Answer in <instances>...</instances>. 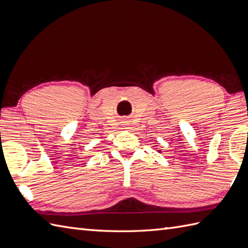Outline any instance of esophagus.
I'll list each match as a JSON object with an SVG mask.
<instances>
[{"label": "esophagus", "instance_id": "1", "mask_svg": "<svg viewBox=\"0 0 248 248\" xmlns=\"http://www.w3.org/2000/svg\"><path fill=\"white\" fill-rule=\"evenodd\" d=\"M124 123H126V122H124ZM124 129H129V128H128V125H125V128H124Z\"/></svg>", "mask_w": 248, "mask_h": 248}]
</instances>
